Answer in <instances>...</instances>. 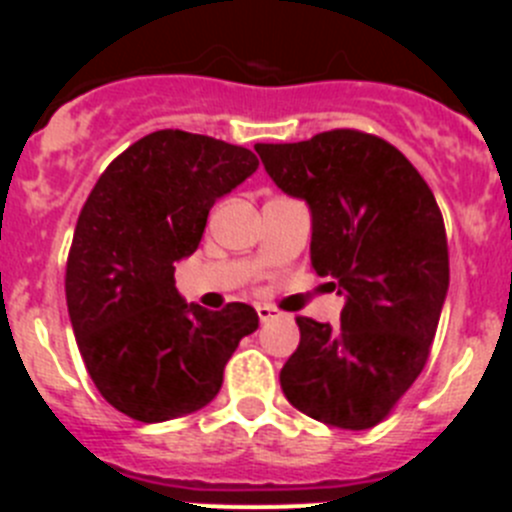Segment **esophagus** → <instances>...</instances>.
I'll return each mask as SVG.
<instances>
[{"instance_id": "obj_1", "label": "esophagus", "mask_w": 512, "mask_h": 512, "mask_svg": "<svg viewBox=\"0 0 512 512\" xmlns=\"http://www.w3.org/2000/svg\"><path fill=\"white\" fill-rule=\"evenodd\" d=\"M256 312H259L261 323H266V320H274V318H282V312L271 305H256Z\"/></svg>"}]
</instances>
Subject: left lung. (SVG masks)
Segmentation results:
<instances>
[{
    "mask_svg": "<svg viewBox=\"0 0 512 512\" xmlns=\"http://www.w3.org/2000/svg\"><path fill=\"white\" fill-rule=\"evenodd\" d=\"M266 174L310 207V261L343 297L341 325L297 318L300 346L282 392L320 423L366 431L423 372L449 292V246L436 197L377 135L330 130L259 143Z\"/></svg>",
    "mask_w": 512,
    "mask_h": 512,
    "instance_id": "1",
    "label": "left lung"
}]
</instances>
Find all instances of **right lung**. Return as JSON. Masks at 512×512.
Segmentation results:
<instances>
[{
    "mask_svg": "<svg viewBox=\"0 0 512 512\" xmlns=\"http://www.w3.org/2000/svg\"><path fill=\"white\" fill-rule=\"evenodd\" d=\"M259 169L248 148L156 130L122 151L94 184L74 230L66 302L99 395L140 423L194 413L223 387L246 302L205 310L174 287V264L197 251L212 205Z\"/></svg>",
    "mask_w": 512,
    "mask_h": 512,
    "instance_id": "add662e5",
    "label": "right lung"
}]
</instances>
